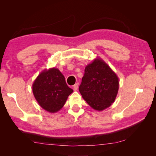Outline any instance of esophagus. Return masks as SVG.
Instances as JSON below:
<instances>
[{
    "label": "esophagus",
    "mask_w": 156,
    "mask_h": 156,
    "mask_svg": "<svg viewBox=\"0 0 156 156\" xmlns=\"http://www.w3.org/2000/svg\"><path fill=\"white\" fill-rule=\"evenodd\" d=\"M78 83H76L74 85V87H73V89H74V91H76L78 90Z\"/></svg>",
    "instance_id": "obj_1"
}]
</instances>
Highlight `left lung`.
I'll return each mask as SVG.
<instances>
[{
	"label": "left lung",
	"instance_id": "8db88e82",
	"mask_svg": "<svg viewBox=\"0 0 156 156\" xmlns=\"http://www.w3.org/2000/svg\"><path fill=\"white\" fill-rule=\"evenodd\" d=\"M119 87L117 74L104 60L97 58L86 66L79 91L92 108L101 111L114 102Z\"/></svg>",
	"mask_w": 156,
	"mask_h": 156
}]
</instances>
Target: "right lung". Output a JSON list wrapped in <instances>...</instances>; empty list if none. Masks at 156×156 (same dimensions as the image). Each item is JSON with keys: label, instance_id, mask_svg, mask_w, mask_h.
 <instances>
[{"label": "right lung", "instance_id": "add662e5", "mask_svg": "<svg viewBox=\"0 0 156 156\" xmlns=\"http://www.w3.org/2000/svg\"><path fill=\"white\" fill-rule=\"evenodd\" d=\"M32 90L41 107L52 113L64 107L73 92L66 84L64 75L55 68L43 70L33 83Z\"/></svg>", "mask_w": 156, "mask_h": 156}]
</instances>
